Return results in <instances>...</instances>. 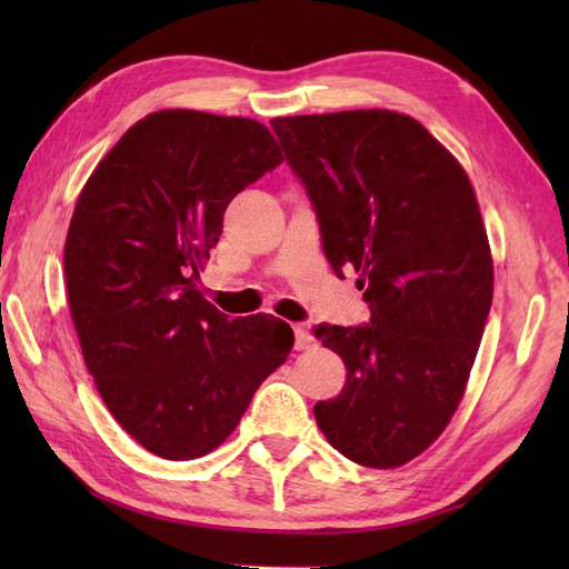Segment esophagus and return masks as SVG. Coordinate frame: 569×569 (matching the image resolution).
<instances>
[{
    "label": "esophagus",
    "mask_w": 569,
    "mask_h": 569,
    "mask_svg": "<svg viewBox=\"0 0 569 569\" xmlns=\"http://www.w3.org/2000/svg\"><path fill=\"white\" fill-rule=\"evenodd\" d=\"M293 335H296V349H298V352H308V349L316 347V337L310 335L308 325H293Z\"/></svg>",
    "instance_id": "obj_1"
}]
</instances>
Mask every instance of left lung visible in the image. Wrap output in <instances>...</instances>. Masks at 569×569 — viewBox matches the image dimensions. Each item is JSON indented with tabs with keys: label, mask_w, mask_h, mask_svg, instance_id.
I'll use <instances>...</instances> for the list:
<instances>
[{
	"label": "left lung",
	"mask_w": 569,
	"mask_h": 569,
	"mask_svg": "<svg viewBox=\"0 0 569 569\" xmlns=\"http://www.w3.org/2000/svg\"><path fill=\"white\" fill-rule=\"evenodd\" d=\"M337 276L359 271V328L318 325L342 357L340 396L312 408L357 465L393 469L438 440L465 393L493 296L475 190L416 119L389 110L271 119Z\"/></svg>",
	"instance_id": "1"
}]
</instances>
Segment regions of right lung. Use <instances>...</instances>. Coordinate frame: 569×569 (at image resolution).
<instances>
[{"instance_id":"1","label":"right lung","mask_w":569,"mask_h":569,"mask_svg":"<svg viewBox=\"0 0 569 569\" xmlns=\"http://www.w3.org/2000/svg\"><path fill=\"white\" fill-rule=\"evenodd\" d=\"M281 161L253 119L163 110L117 141L78 198L63 266L84 365L119 426L163 459L222 445L291 355V325L229 320L198 291L229 200Z\"/></svg>"}]
</instances>
